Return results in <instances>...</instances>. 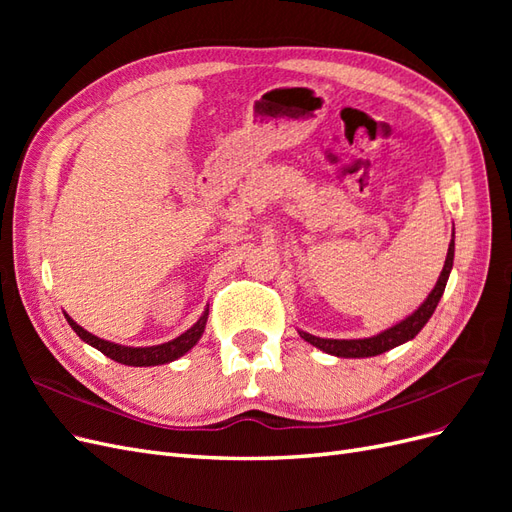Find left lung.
<instances>
[{"label":"left lung","instance_id":"1","mask_svg":"<svg viewBox=\"0 0 512 512\" xmlns=\"http://www.w3.org/2000/svg\"><path fill=\"white\" fill-rule=\"evenodd\" d=\"M453 258H455V232H453L451 245H448L446 262H444V269L436 282V288L429 292L425 303L418 307L412 316L401 320L399 324H395V327L386 329L374 337H365V339H322L316 335H309L305 331H299V335L305 339V342L320 348L322 352L344 356V359H365V356H376V354H382L399 344H404V342H408V339L416 337L418 331H421L427 324V320L431 318V314L436 312V307L440 303V297H442V292L448 282V275H451V269H453Z\"/></svg>","mask_w":512,"mask_h":512}]
</instances>
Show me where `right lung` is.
<instances>
[{"mask_svg":"<svg viewBox=\"0 0 512 512\" xmlns=\"http://www.w3.org/2000/svg\"><path fill=\"white\" fill-rule=\"evenodd\" d=\"M207 316H209V309H205V314L198 318L194 327H190L188 331L181 333L177 339H173V342H166V344H160V346H149V348H130V346H119V344H113V342H106V339H100L96 335H91L89 331H85L83 327H79V324H76L68 314H66V320H68L70 327L74 329V333L83 339V342L98 348L102 354L108 356V359H113L121 365L151 367V365H164V363L175 361L188 350H192L200 339V335H203V331H205Z\"/></svg>","mask_w":512,"mask_h":512,"instance_id":"add662e5","label":"right lung"}]
</instances>
